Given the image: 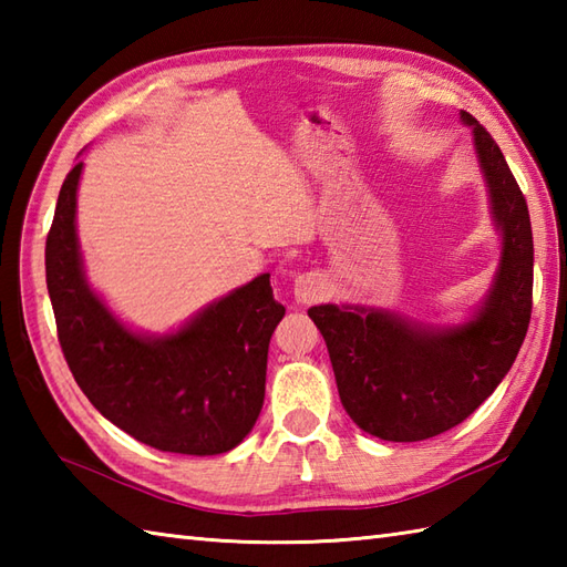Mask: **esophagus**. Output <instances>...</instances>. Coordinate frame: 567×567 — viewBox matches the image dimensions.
I'll use <instances>...</instances> for the list:
<instances>
[{"mask_svg": "<svg viewBox=\"0 0 567 567\" xmlns=\"http://www.w3.org/2000/svg\"><path fill=\"white\" fill-rule=\"evenodd\" d=\"M292 295L297 305H315L327 295V282H323L321 272H305L295 277Z\"/></svg>", "mask_w": 567, "mask_h": 567, "instance_id": "34e87169", "label": "esophagus"}]
</instances>
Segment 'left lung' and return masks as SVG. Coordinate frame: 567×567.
<instances>
[{
	"label": "left lung",
	"mask_w": 567,
	"mask_h": 567,
	"mask_svg": "<svg viewBox=\"0 0 567 567\" xmlns=\"http://www.w3.org/2000/svg\"><path fill=\"white\" fill-rule=\"evenodd\" d=\"M461 122L473 131L499 236L497 268L480 305L453 323L351 302L309 309L348 416L382 441H424L461 424L507 375L532 319L534 236L526 199L483 124L463 110Z\"/></svg>",
	"instance_id": "obj_1"
}]
</instances>
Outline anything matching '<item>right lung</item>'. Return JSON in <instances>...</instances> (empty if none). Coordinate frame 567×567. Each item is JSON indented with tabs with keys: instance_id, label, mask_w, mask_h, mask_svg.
<instances>
[{
	"instance_id": "right-lung-1",
	"label": "right lung",
	"mask_w": 567,
	"mask_h": 567,
	"mask_svg": "<svg viewBox=\"0 0 567 567\" xmlns=\"http://www.w3.org/2000/svg\"><path fill=\"white\" fill-rule=\"evenodd\" d=\"M78 161L60 187L45 240V282L72 378L94 409L136 441L219 455L256 426L268 346L285 307L270 272L202 307L165 333L134 329L94 290L78 238Z\"/></svg>"
}]
</instances>
